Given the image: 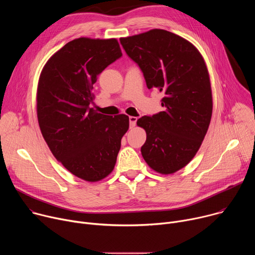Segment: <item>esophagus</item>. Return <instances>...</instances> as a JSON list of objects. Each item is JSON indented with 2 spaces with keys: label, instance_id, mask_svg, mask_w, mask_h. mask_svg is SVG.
I'll list each match as a JSON object with an SVG mask.
<instances>
[{
  "label": "esophagus",
  "instance_id": "1",
  "mask_svg": "<svg viewBox=\"0 0 255 255\" xmlns=\"http://www.w3.org/2000/svg\"><path fill=\"white\" fill-rule=\"evenodd\" d=\"M129 121H130V128H134L135 125H136V122H137V117L130 116Z\"/></svg>",
  "mask_w": 255,
  "mask_h": 255
}]
</instances>
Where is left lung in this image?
Segmentation results:
<instances>
[{
  "mask_svg": "<svg viewBox=\"0 0 255 255\" xmlns=\"http://www.w3.org/2000/svg\"><path fill=\"white\" fill-rule=\"evenodd\" d=\"M120 42L141 68L147 88L164 96L163 111L137 120L146 132L141 154L154 171L174 173L194 158L211 122L213 98L204 57L193 43L163 29Z\"/></svg>",
  "mask_w": 255,
  "mask_h": 255,
  "instance_id": "8db88e82",
  "label": "left lung"
}]
</instances>
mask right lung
<instances>
[{"instance_id":"obj_1","label":"right lung","mask_w":255,"mask_h":255,"mask_svg":"<svg viewBox=\"0 0 255 255\" xmlns=\"http://www.w3.org/2000/svg\"><path fill=\"white\" fill-rule=\"evenodd\" d=\"M121 55L116 38H77L46 61L39 77L36 110L42 136L53 156L89 183L113 171L129 129L127 115L90 108L98 75Z\"/></svg>"}]
</instances>
